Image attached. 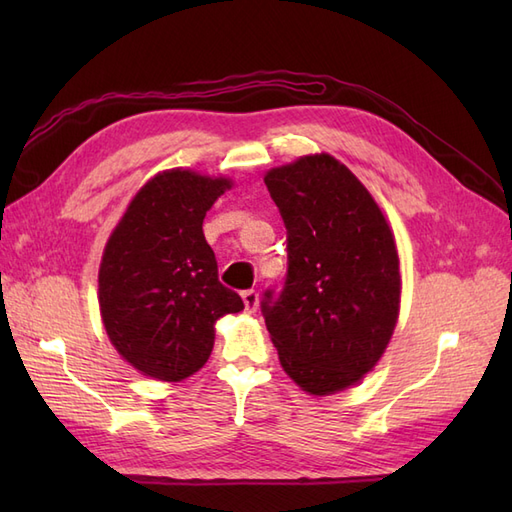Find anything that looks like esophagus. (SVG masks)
<instances>
[{
    "instance_id": "1",
    "label": "esophagus",
    "mask_w": 512,
    "mask_h": 512,
    "mask_svg": "<svg viewBox=\"0 0 512 512\" xmlns=\"http://www.w3.org/2000/svg\"><path fill=\"white\" fill-rule=\"evenodd\" d=\"M243 305H245V312L247 314H254L256 309H258V303H260V299H258V292L256 290H245L243 294Z\"/></svg>"
}]
</instances>
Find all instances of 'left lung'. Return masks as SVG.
Segmentation results:
<instances>
[{"label": "left lung", "mask_w": 512, "mask_h": 512, "mask_svg": "<svg viewBox=\"0 0 512 512\" xmlns=\"http://www.w3.org/2000/svg\"><path fill=\"white\" fill-rule=\"evenodd\" d=\"M288 230V275L262 312L292 382L324 397L359 384L397 327L401 273L393 228L352 170L309 153L267 170Z\"/></svg>", "instance_id": "left-lung-1"}]
</instances>
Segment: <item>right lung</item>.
Returning a JSON list of instances; mask_svg holds the SVG:
<instances>
[{
    "instance_id": "1",
    "label": "right lung",
    "mask_w": 512,
    "mask_h": 512,
    "mask_svg": "<svg viewBox=\"0 0 512 512\" xmlns=\"http://www.w3.org/2000/svg\"><path fill=\"white\" fill-rule=\"evenodd\" d=\"M235 181L168 168L134 194L108 237L98 303L113 348L138 374L190 378L209 359L215 322L243 301L218 280L203 220Z\"/></svg>"
}]
</instances>
